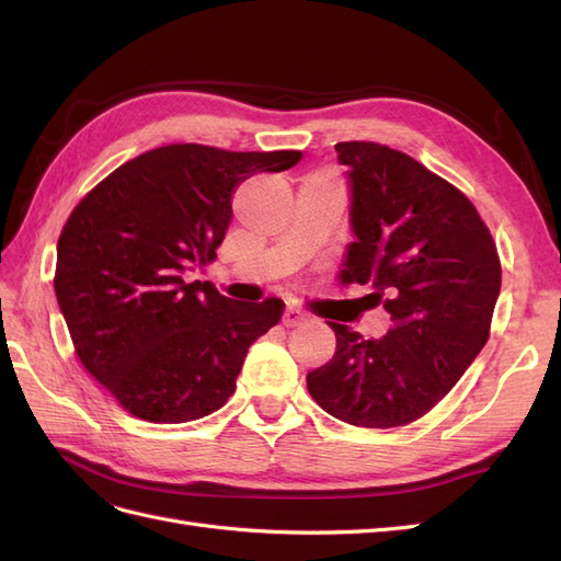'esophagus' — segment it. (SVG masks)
Returning <instances> with one entry per match:
<instances>
[{"mask_svg":"<svg viewBox=\"0 0 561 561\" xmlns=\"http://www.w3.org/2000/svg\"><path fill=\"white\" fill-rule=\"evenodd\" d=\"M307 320V313H304L299 307H295V304H287L285 311H283V325L285 328H295L299 325V322Z\"/></svg>","mask_w":561,"mask_h":561,"instance_id":"obj_1","label":"esophagus"}]
</instances>
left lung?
<instances>
[{
	"instance_id": "obj_1",
	"label": "left lung",
	"mask_w": 561,
	"mask_h": 561,
	"mask_svg": "<svg viewBox=\"0 0 561 561\" xmlns=\"http://www.w3.org/2000/svg\"><path fill=\"white\" fill-rule=\"evenodd\" d=\"M346 165L355 241L344 285L371 283L367 295L393 328L365 339L342 322L334 358L309 371L313 400L360 428L416 421L463 377L489 339L501 293L496 243L454 184L402 151L377 142H339Z\"/></svg>"
}]
</instances>
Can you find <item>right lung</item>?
I'll list each match as a JSON object with an SVG mask.
<instances>
[{"instance_id": "obj_1", "label": "right lung", "mask_w": 561, "mask_h": 561, "mask_svg": "<svg viewBox=\"0 0 561 561\" xmlns=\"http://www.w3.org/2000/svg\"><path fill=\"white\" fill-rule=\"evenodd\" d=\"M301 151L168 145L118 165L58 239L56 297L81 365L133 416L184 423L222 407L254 339L285 304L233 301L186 268L215 260L236 186Z\"/></svg>"}]
</instances>
